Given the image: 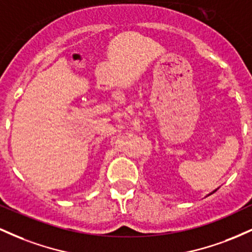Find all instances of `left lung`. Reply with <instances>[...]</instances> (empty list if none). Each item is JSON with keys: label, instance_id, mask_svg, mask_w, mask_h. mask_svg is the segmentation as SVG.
Wrapping results in <instances>:
<instances>
[{"label": "left lung", "instance_id": "8db88e82", "mask_svg": "<svg viewBox=\"0 0 252 252\" xmlns=\"http://www.w3.org/2000/svg\"><path fill=\"white\" fill-rule=\"evenodd\" d=\"M215 192H216V190H215ZM211 194H212V193H211Z\"/></svg>", "mask_w": 252, "mask_h": 252}]
</instances>
